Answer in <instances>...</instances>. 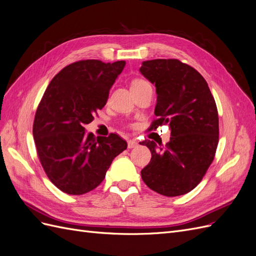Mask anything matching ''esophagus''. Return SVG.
Here are the masks:
<instances>
[{"mask_svg":"<svg viewBox=\"0 0 256 256\" xmlns=\"http://www.w3.org/2000/svg\"><path fill=\"white\" fill-rule=\"evenodd\" d=\"M138 146V143L136 140H129L128 141V148H136V147Z\"/></svg>","mask_w":256,"mask_h":256,"instance_id":"obj_1","label":"esophagus"}]
</instances>
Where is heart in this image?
Masks as SVG:
<instances>
[{
  "label": "heart",
  "instance_id": "obj_1",
  "mask_svg": "<svg viewBox=\"0 0 256 256\" xmlns=\"http://www.w3.org/2000/svg\"><path fill=\"white\" fill-rule=\"evenodd\" d=\"M145 83H147V82L144 81V80H134V81L132 82V84H131V88L140 86V85H143V84H145Z\"/></svg>",
  "mask_w": 256,
  "mask_h": 256
}]
</instances>
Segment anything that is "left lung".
I'll return each mask as SVG.
<instances>
[{
  "mask_svg": "<svg viewBox=\"0 0 256 256\" xmlns=\"http://www.w3.org/2000/svg\"><path fill=\"white\" fill-rule=\"evenodd\" d=\"M154 84L157 104L152 129L168 124L171 138L166 146L143 141L152 159L142 171L146 186L164 196L194 189L214 158L219 142V118L206 80L194 68L175 58L145 60L140 68Z\"/></svg>",
  "mask_w": 256,
  "mask_h": 256,
  "instance_id": "obj_1",
  "label": "left lung"
}]
</instances>
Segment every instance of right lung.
Returning a JSON list of instances; mask_svg holds the SVG:
<instances>
[{
	"label": "right lung",
	"mask_w": 256,
	"mask_h": 256,
	"mask_svg": "<svg viewBox=\"0 0 256 256\" xmlns=\"http://www.w3.org/2000/svg\"><path fill=\"white\" fill-rule=\"evenodd\" d=\"M125 65V60L74 62L54 76L38 104L33 125L38 158L51 182L67 194L98 187L113 159L127 148L118 134L95 138L84 128L106 106Z\"/></svg>",
	"instance_id": "1"
}]
</instances>
